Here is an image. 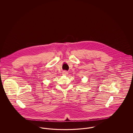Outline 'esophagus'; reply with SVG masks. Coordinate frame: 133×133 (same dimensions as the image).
Returning a JSON list of instances; mask_svg holds the SVG:
<instances>
[{
  "mask_svg": "<svg viewBox=\"0 0 133 133\" xmlns=\"http://www.w3.org/2000/svg\"><path fill=\"white\" fill-rule=\"evenodd\" d=\"M63 73V75H67L68 74V72H67V71H63V73Z\"/></svg>",
  "mask_w": 133,
  "mask_h": 133,
  "instance_id": "obj_1",
  "label": "esophagus"
}]
</instances>
